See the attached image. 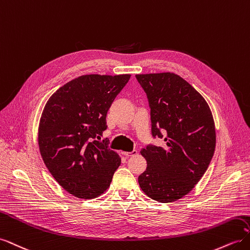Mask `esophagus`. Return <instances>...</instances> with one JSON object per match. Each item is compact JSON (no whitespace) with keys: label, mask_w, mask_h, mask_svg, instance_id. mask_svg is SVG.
I'll return each instance as SVG.
<instances>
[{"label":"esophagus","mask_w":250,"mask_h":250,"mask_svg":"<svg viewBox=\"0 0 250 250\" xmlns=\"http://www.w3.org/2000/svg\"><path fill=\"white\" fill-rule=\"evenodd\" d=\"M138 153L137 150H132L131 152H123V154L126 156V157H129V156H133Z\"/></svg>","instance_id":"34e87169"}]
</instances>
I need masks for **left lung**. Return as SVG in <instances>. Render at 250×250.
I'll return each instance as SVG.
<instances>
[{"label": "left lung", "mask_w": 250, "mask_h": 250, "mask_svg": "<svg viewBox=\"0 0 250 250\" xmlns=\"http://www.w3.org/2000/svg\"><path fill=\"white\" fill-rule=\"evenodd\" d=\"M146 93L151 134L163 147L141 150L147 168L139 185L147 196L173 202L193 190L208 168L216 146L213 116L204 98L174 73L135 75Z\"/></svg>", "instance_id": "8db88e82"}]
</instances>
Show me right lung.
<instances>
[{"mask_svg": "<svg viewBox=\"0 0 250 250\" xmlns=\"http://www.w3.org/2000/svg\"><path fill=\"white\" fill-rule=\"evenodd\" d=\"M130 75H83L51 96L39 128V146L46 167L66 192L92 199L110 186L120 156L100 140L111 103Z\"/></svg>", "mask_w": 250, "mask_h": 250, "instance_id": "add662e5", "label": "right lung"}]
</instances>
